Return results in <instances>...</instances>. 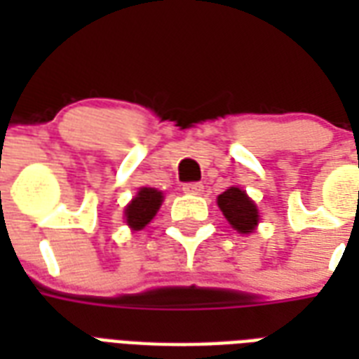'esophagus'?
<instances>
[{
  "mask_svg": "<svg viewBox=\"0 0 359 359\" xmlns=\"http://www.w3.org/2000/svg\"><path fill=\"white\" fill-rule=\"evenodd\" d=\"M182 190H184V194H191V196H197V194H201V191H203V184H201V182H188V184L182 186Z\"/></svg>",
  "mask_w": 359,
  "mask_h": 359,
  "instance_id": "1",
  "label": "esophagus"
}]
</instances>
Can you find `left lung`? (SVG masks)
Returning a JSON list of instances; mask_svg holds the SVG:
<instances>
[{"instance_id": "obj_1", "label": "left lung", "mask_w": 359, "mask_h": 359, "mask_svg": "<svg viewBox=\"0 0 359 359\" xmlns=\"http://www.w3.org/2000/svg\"><path fill=\"white\" fill-rule=\"evenodd\" d=\"M218 207L238 233H251L259 222L255 203L240 188H229L218 197Z\"/></svg>"}]
</instances>
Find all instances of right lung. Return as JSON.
Listing matches in <instances>:
<instances>
[{"instance_id": "1", "label": "right lung", "mask_w": 359, "mask_h": 359, "mask_svg": "<svg viewBox=\"0 0 359 359\" xmlns=\"http://www.w3.org/2000/svg\"><path fill=\"white\" fill-rule=\"evenodd\" d=\"M162 194L154 188H141L137 196L132 199L124 214H126V224L134 231L143 229L158 212V208L162 205Z\"/></svg>"}]
</instances>
